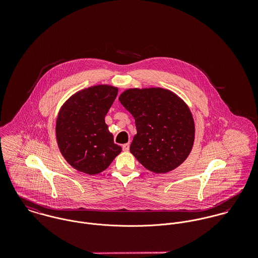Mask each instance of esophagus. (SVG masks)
Returning a JSON list of instances; mask_svg holds the SVG:
<instances>
[{
	"instance_id": "esophagus-1",
	"label": "esophagus",
	"mask_w": 258,
	"mask_h": 258,
	"mask_svg": "<svg viewBox=\"0 0 258 258\" xmlns=\"http://www.w3.org/2000/svg\"><path fill=\"white\" fill-rule=\"evenodd\" d=\"M129 148H130V144H129V143H126V144H124V145L122 146V149H123V151H125V152L129 151Z\"/></svg>"
}]
</instances>
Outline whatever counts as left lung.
<instances>
[{
    "instance_id": "obj_1",
    "label": "left lung",
    "mask_w": 258,
    "mask_h": 258,
    "mask_svg": "<svg viewBox=\"0 0 258 258\" xmlns=\"http://www.w3.org/2000/svg\"><path fill=\"white\" fill-rule=\"evenodd\" d=\"M119 100L135 119L137 134L130 146L135 158L157 174L180 166L195 139L194 119L184 101L163 88L128 89Z\"/></svg>"
}]
</instances>
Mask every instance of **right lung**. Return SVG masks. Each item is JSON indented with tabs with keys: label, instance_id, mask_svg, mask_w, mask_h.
<instances>
[{
	"label": "right lung",
	"instance_id": "right-lung-1",
	"mask_svg": "<svg viewBox=\"0 0 258 258\" xmlns=\"http://www.w3.org/2000/svg\"><path fill=\"white\" fill-rule=\"evenodd\" d=\"M118 89L96 85L76 92L61 107L55 134L60 153L75 170L96 175L109 167L122 148L114 144L105 115Z\"/></svg>",
	"mask_w": 258,
	"mask_h": 258
}]
</instances>
